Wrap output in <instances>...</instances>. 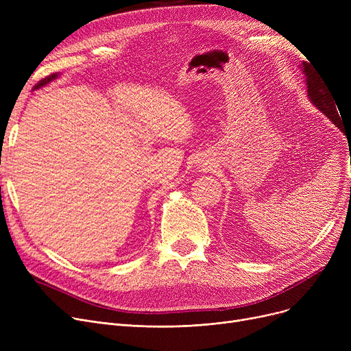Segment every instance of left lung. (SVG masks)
Listing matches in <instances>:
<instances>
[{
    "label": "left lung",
    "mask_w": 351,
    "mask_h": 351,
    "mask_svg": "<svg viewBox=\"0 0 351 351\" xmlns=\"http://www.w3.org/2000/svg\"><path fill=\"white\" fill-rule=\"evenodd\" d=\"M300 68H302V72L304 73V82H306L307 97L310 102L315 105L320 112H323L331 122H333L341 132H344L343 123H341V115H339L340 110L337 112V108H335L337 106L336 99L331 97V94L327 89V85H324V81H322L316 75V72L313 71V68L306 62H303Z\"/></svg>",
    "instance_id": "obj_1"
}]
</instances>
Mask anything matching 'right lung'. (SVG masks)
<instances>
[{"mask_svg": "<svg viewBox=\"0 0 351 351\" xmlns=\"http://www.w3.org/2000/svg\"><path fill=\"white\" fill-rule=\"evenodd\" d=\"M60 75H58V73H52V75L51 77H48V78H45V80H43L38 85H36L35 86V89H38V88H43V86H45L47 84H49L51 81H53V80H57Z\"/></svg>", "mask_w": 351, "mask_h": 351, "instance_id": "add662e5", "label": "right lung"}]
</instances>
